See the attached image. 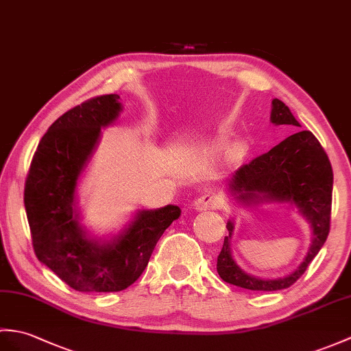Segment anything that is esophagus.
I'll list each match as a JSON object with an SVG mask.
<instances>
[{"mask_svg":"<svg viewBox=\"0 0 351 351\" xmlns=\"http://www.w3.org/2000/svg\"><path fill=\"white\" fill-rule=\"evenodd\" d=\"M219 208V200L214 194H202L200 197L194 202V209L195 210H209V209H217Z\"/></svg>","mask_w":351,"mask_h":351,"instance_id":"1","label":"esophagus"}]
</instances>
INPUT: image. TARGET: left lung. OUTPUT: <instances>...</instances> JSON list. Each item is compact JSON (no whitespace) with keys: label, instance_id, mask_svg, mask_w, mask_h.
I'll use <instances>...</instances> for the list:
<instances>
[{"label":"left lung","instance_id":"obj_1","mask_svg":"<svg viewBox=\"0 0 351 351\" xmlns=\"http://www.w3.org/2000/svg\"><path fill=\"white\" fill-rule=\"evenodd\" d=\"M271 122L275 125L300 127L290 109L281 100H272ZM229 191L243 206L262 203H286L296 208L311 229V245L305 258L291 274L282 278L266 280L247 274L234 262L230 239L233 219L227 221L229 236L224 238L217 258V271L221 278L242 289L275 291L290 287L306 271L319 254L329 234L333 172L323 146L311 132H298L284 138L274 148L239 167L229 179Z\"/></svg>","mask_w":351,"mask_h":351}]
</instances>
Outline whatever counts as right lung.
Segmentation results:
<instances>
[{"mask_svg":"<svg viewBox=\"0 0 351 351\" xmlns=\"http://www.w3.org/2000/svg\"><path fill=\"white\" fill-rule=\"evenodd\" d=\"M118 94L100 95L65 112L49 127L32 157L25 182V210L37 258L77 291H121L138 278L161 234L181 215L167 205L138 209L110 239H97L80 224L76 189L99 145L101 128L113 124Z\"/></svg>","mask_w":351,"mask_h":351,"instance_id":"1","label":"right lung"}]
</instances>
